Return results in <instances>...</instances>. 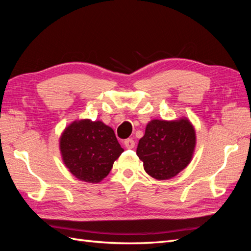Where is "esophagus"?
<instances>
[{"mask_svg": "<svg viewBox=\"0 0 251 251\" xmlns=\"http://www.w3.org/2000/svg\"><path fill=\"white\" fill-rule=\"evenodd\" d=\"M124 144L126 149H133L135 147V141L132 138H128V139L125 140Z\"/></svg>", "mask_w": 251, "mask_h": 251, "instance_id": "obj_1", "label": "esophagus"}]
</instances>
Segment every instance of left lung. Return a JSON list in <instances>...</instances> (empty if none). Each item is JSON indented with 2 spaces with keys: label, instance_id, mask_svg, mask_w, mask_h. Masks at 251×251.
Listing matches in <instances>:
<instances>
[{
  "label": "left lung",
  "instance_id": "8db88e82",
  "mask_svg": "<svg viewBox=\"0 0 251 251\" xmlns=\"http://www.w3.org/2000/svg\"><path fill=\"white\" fill-rule=\"evenodd\" d=\"M196 147V132L187 118L153 119L147 125L136 154L143 168L157 180L171 179L191 162Z\"/></svg>",
  "mask_w": 251,
  "mask_h": 251
}]
</instances>
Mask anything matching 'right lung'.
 <instances>
[{
	"label": "right lung",
	"instance_id": "add662e5",
	"mask_svg": "<svg viewBox=\"0 0 251 251\" xmlns=\"http://www.w3.org/2000/svg\"><path fill=\"white\" fill-rule=\"evenodd\" d=\"M59 150L73 176L89 183H98L107 177L124 151L112 127L90 119L68 126L59 138Z\"/></svg>",
	"mask_w": 251,
	"mask_h": 251
}]
</instances>
